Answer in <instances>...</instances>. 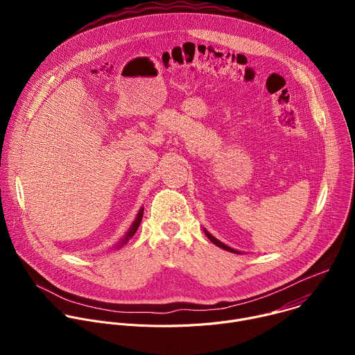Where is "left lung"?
<instances>
[{
  "instance_id": "8db88e82",
  "label": "left lung",
  "mask_w": 355,
  "mask_h": 355,
  "mask_svg": "<svg viewBox=\"0 0 355 355\" xmlns=\"http://www.w3.org/2000/svg\"><path fill=\"white\" fill-rule=\"evenodd\" d=\"M205 234H207V236H208V239H209V240H211V241H212V243H214V244H216V245H218V247H220V248H223V250H226V251H230V252H236V254H239V251H236V250H233V248H230V247H229V245H226V244H223V243H222V241H219V240H218V239H215V237H214V236H212V234H211V233H208V232H207V230H205Z\"/></svg>"
}]
</instances>
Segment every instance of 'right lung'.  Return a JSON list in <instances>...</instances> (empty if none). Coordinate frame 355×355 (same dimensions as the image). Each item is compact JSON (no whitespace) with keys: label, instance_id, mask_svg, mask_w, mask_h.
<instances>
[{"label":"right lung","instance_id":"right-lung-1","mask_svg":"<svg viewBox=\"0 0 355 355\" xmlns=\"http://www.w3.org/2000/svg\"><path fill=\"white\" fill-rule=\"evenodd\" d=\"M141 218H143V208L139 211V214H137V218H136V220L133 222V225H132V227H130V230L128 232V234H126V237L123 239V241H122V244H119V245H123L125 243H128V240L136 233V230H137V227H139V225H140V222H141Z\"/></svg>","mask_w":355,"mask_h":355}]
</instances>
